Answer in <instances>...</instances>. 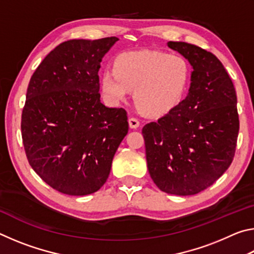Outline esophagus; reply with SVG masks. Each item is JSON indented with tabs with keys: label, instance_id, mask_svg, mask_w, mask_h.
<instances>
[{
	"label": "esophagus",
	"instance_id": "34e87169",
	"mask_svg": "<svg viewBox=\"0 0 254 254\" xmlns=\"http://www.w3.org/2000/svg\"><path fill=\"white\" fill-rule=\"evenodd\" d=\"M128 126L131 128H136L140 127V121L135 118H130L128 119Z\"/></svg>",
	"mask_w": 254,
	"mask_h": 254
}]
</instances>
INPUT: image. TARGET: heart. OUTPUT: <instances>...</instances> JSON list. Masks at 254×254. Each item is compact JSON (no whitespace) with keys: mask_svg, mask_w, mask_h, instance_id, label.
Instances as JSON below:
<instances>
[{"mask_svg":"<svg viewBox=\"0 0 254 254\" xmlns=\"http://www.w3.org/2000/svg\"><path fill=\"white\" fill-rule=\"evenodd\" d=\"M190 66L180 55L160 50L128 51L114 62V70L102 75V89L112 103L127 101L134 89L136 105L145 114L159 117L177 106L187 92Z\"/></svg>","mask_w":254,"mask_h":254,"instance_id":"obj_1","label":"heart"}]
</instances>
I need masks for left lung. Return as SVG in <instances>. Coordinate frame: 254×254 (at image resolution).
<instances>
[{"label":"left lung","mask_w":254,"mask_h":254,"mask_svg":"<svg viewBox=\"0 0 254 254\" xmlns=\"http://www.w3.org/2000/svg\"><path fill=\"white\" fill-rule=\"evenodd\" d=\"M192 66L185 100L142 134L149 174L160 190L198 194L216 182L233 161L239 134L236 93L215 55L195 45L169 41Z\"/></svg>","instance_id":"1"}]
</instances>
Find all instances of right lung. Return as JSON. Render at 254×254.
<instances>
[{
	"label": "right lung",
	"instance_id": "1",
	"mask_svg": "<svg viewBox=\"0 0 254 254\" xmlns=\"http://www.w3.org/2000/svg\"><path fill=\"white\" fill-rule=\"evenodd\" d=\"M118 40L63 42L30 79L21 118L24 151L37 175L63 194L97 191L127 134V111L100 100V64Z\"/></svg>",
	"mask_w": 254,
	"mask_h": 254
}]
</instances>
